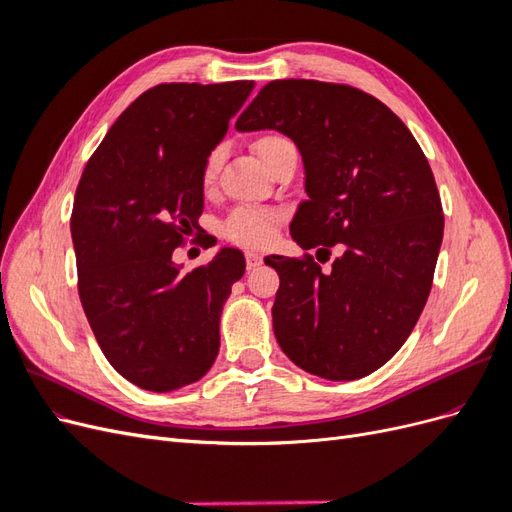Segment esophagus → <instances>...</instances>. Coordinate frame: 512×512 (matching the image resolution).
Segmentation results:
<instances>
[{
    "mask_svg": "<svg viewBox=\"0 0 512 512\" xmlns=\"http://www.w3.org/2000/svg\"><path fill=\"white\" fill-rule=\"evenodd\" d=\"M245 262H247V269H256L262 265V256L258 252H245Z\"/></svg>",
    "mask_w": 512,
    "mask_h": 512,
    "instance_id": "1",
    "label": "esophagus"
}]
</instances>
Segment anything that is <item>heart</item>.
I'll return each mask as SVG.
<instances>
[{
  "instance_id": "heart-1",
  "label": "heart",
  "mask_w": 512,
  "mask_h": 512,
  "mask_svg": "<svg viewBox=\"0 0 512 512\" xmlns=\"http://www.w3.org/2000/svg\"><path fill=\"white\" fill-rule=\"evenodd\" d=\"M282 141H284L282 136L267 134V136H260L254 143V147H256L258 156L262 158V156H267L269 149H273L277 143H282ZM218 164H220V151H213L205 162V170H203L205 181L213 179L215 170H218ZM277 222H280V218H277V213H273V211L243 207V209H237L224 222V235L232 241L243 243V245H267L275 235Z\"/></svg>"
}]
</instances>
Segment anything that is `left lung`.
Wrapping results in <instances>:
<instances>
[{
    "label": "left lung",
    "mask_w": 512,
    "mask_h": 512,
    "mask_svg": "<svg viewBox=\"0 0 512 512\" xmlns=\"http://www.w3.org/2000/svg\"><path fill=\"white\" fill-rule=\"evenodd\" d=\"M297 145L305 194L290 237L316 258L267 256L280 275L273 331L288 359L324 380H356L404 346L427 303L444 235L436 179L389 106L348 85L273 81L237 119Z\"/></svg>",
    "instance_id": "left-lung-1"
}]
</instances>
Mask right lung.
<instances>
[{
  "label": "right lung",
  "mask_w": 512,
  "mask_h": 512,
  "mask_svg": "<svg viewBox=\"0 0 512 512\" xmlns=\"http://www.w3.org/2000/svg\"><path fill=\"white\" fill-rule=\"evenodd\" d=\"M254 81L170 83L138 96L87 162L72 209L79 294L119 374L153 393L194 384L220 350V316L245 273L235 247L185 273L175 247L203 213V170Z\"/></svg>",
  "instance_id": "right-lung-1"
}]
</instances>
